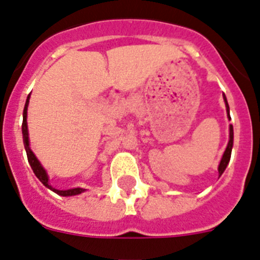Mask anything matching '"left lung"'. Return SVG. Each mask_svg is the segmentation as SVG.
Segmentation results:
<instances>
[{
    "label": "left lung",
    "instance_id": "1",
    "mask_svg": "<svg viewBox=\"0 0 260 260\" xmlns=\"http://www.w3.org/2000/svg\"><path fill=\"white\" fill-rule=\"evenodd\" d=\"M224 102H225V107H226V116L231 119V115H229V106H228V101H226V97L223 94ZM232 147H233V125H229V141L228 145L225 147V151H224L223 156H221V160L219 163V167H217V171H219V176L223 175V172L225 171L226 166H228L229 160H231V154H232Z\"/></svg>",
    "mask_w": 260,
    "mask_h": 260
}]
</instances>
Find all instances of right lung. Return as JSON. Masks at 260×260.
Instances as JSON below:
<instances>
[{"label": "right lung", "mask_w": 260, "mask_h": 260, "mask_svg": "<svg viewBox=\"0 0 260 260\" xmlns=\"http://www.w3.org/2000/svg\"><path fill=\"white\" fill-rule=\"evenodd\" d=\"M28 105H29V95L27 97V101H25L24 110H23V124H22V133H23V144H24V149L27 151L28 156V162L31 165L32 170H34L35 175L37 176V179L43 182L46 188H49L50 190H53L54 193H57L58 196H62V197H71V196H78V194H81L85 191L84 188H71L66 189V190H59V189H55L51 186V184L49 182V176L48 172H46L45 168L43 167V165L40 163V160L37 159V156L35 155L34 151L31 150L29 147V137H28V125H27V110Z\"/></svg>", "instance_id": "obj_1"}]
</instances>
